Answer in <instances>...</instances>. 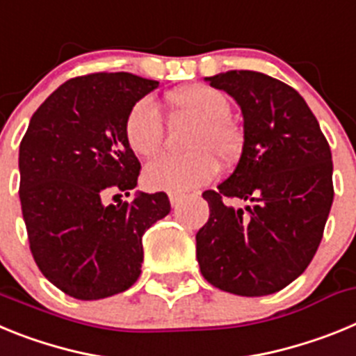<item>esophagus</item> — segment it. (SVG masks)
<instances>
[{"instance_id":"esophagus-1","label":"esophagus","mask_w":356,"mask_h":356,"mask_svg":"<svg viewBox=\"0 0 356 356\" xmlns=\"http://www.w3.org/2000/svg\"><path fill=\"white\" fill-rule=\"evenodd\" d=\"M184 200V194H178V193H171L169 194V201H171V207H178V203Z\"/></svg>"}]
</instances>
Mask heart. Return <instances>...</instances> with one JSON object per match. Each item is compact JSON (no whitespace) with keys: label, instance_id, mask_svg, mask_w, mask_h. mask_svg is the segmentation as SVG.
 <instances>
[{"label":"heart","instance_id":"b5f03b06","mask_svg":"<svg viewBox=\"0 0 356 356\" xmlns=\"http://www.w3.org/2000/svg\"><path fill=\"white\" fill-rule=\"evenodd\" d=\"M176 112L196 121L187 140L188 153L163 155L144 169V184L153 191L184 193L203 185L217 175V160L229 162L238 155L242 135L228 118V97L207 83H191L168 96ZM124 139L135 155L149 159L162 146L163 122L156 103L143 97L134 103L124 119Z\"/></svg>","mask_w":356,"mask_h":356}]
</instances>
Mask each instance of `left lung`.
Masks as SVG:
<instances>
[{
  "label": "left lung",
  "mask_w": 356,
  "mask_h": 356,
  "mask_svg": "<svg viewBox=\"0 0 356 356\" xmlns=\"http://www.w3.org/2000/svg\"><path fill=\"white\" fill-rule=\"evenodd\" d=\"M228 92L244 118L237 168L205 191L210 217L196 234V257L209 284L232 294L267 296L312 262L333 201L332 151L298 90L257 71L207 78ZM225 197L250 200L246 211Z\"/></svg>",
  "instance_id": "8db88e82"
}]
</instances>
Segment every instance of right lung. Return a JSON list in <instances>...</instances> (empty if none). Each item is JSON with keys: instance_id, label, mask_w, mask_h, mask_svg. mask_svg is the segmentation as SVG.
Listing matches in <instances>:
<instances>
[{"instance_id": "obj_1", "label": "right lung", "mask_w": 356, "mask_h": 356, "mask_svg": "<svg viewBox=\"0 0 356 356\" xmlns=\"http://www.w3.org/2000/svg\"><path fill=\"white\" fill-rule=\"evenodd\" d=\"M159 81L94 72L62 83L31 115L19 146V197L37 267L71 298L127 291L144 259L143 235L171 212L165 193L135 194L140 162L124 139L128 110Z\"/></svg>"}]
</instances>
